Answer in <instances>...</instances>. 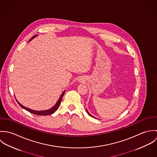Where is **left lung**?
Listing matches in <instances>:
<instances>
[{"label": "left lung", "instance_id": "obj_1", "mask_svg": "<svg viewBox=\"0 0 157 157\" xmlns=\"http://www.w3.org/2000/svg\"><path fill=\"white\" fill-rule=\"evenodd\" d=\"M86 111H87V112H88V114H89V115H90V117H94H94H93V116H92V115H90V113H89V112H88V111H87V110H86Z\"/></svg>", "mask_w": 157, "mask_h": 157}]
</instances>
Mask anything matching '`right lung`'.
Returning <instances> with one entry per match:
<instances>
[{"instance_id": "add662e5", "label": "right lung", "mask_w": 157, "mask_h": 157, "mask_svg": "<svg viewBox=\"0 0 157 157\" xmlns=\"http://www.w3.org/2000/svg\"><path fill=\"white\" fill-rule=\"evenodd\" d=\"M37 36V35L34 36L30 39L29 41H31L32 39H34L36 36ZM65 92V90H64V91L63 92L61 96L60 97L59 100L57 101V102L56 103V104L55 106H54L52 108H51V109H48V110H45V111H34V110H33V109L27 108H26V107H25V106H23V105H22L17 100H16V101H17V102L18 103V104L20 105L21 107H22V108L25 109V110H26V111H28V112H31V113H34V114H35V115H48L52 114V113H54V112L57 111V109H58L59 105H60V103H61V101H62V97H63V96Z\"/></svg>"}]
</instances>
